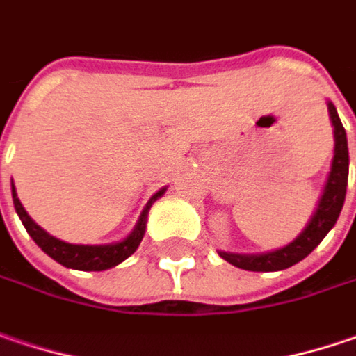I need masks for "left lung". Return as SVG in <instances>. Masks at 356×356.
Returning a JSON list of instances; mask_svg holds the SVG:
<instances>
[{"label":"left lung","instance_id":"1","mask_svg":"<svg viewBox=\"0 0 356 356\" xmlns=\"http://www.w3.org/2000/svg\"><path fill=\"white\" fill-rule=\"evenodd\" d=\"M329 116L332 122V132H334V156L330 164L329 180L325 184L323 196L318 200L316 212L312 214L311 222L307 228L296 236V238L278 248L273 252H262V254H238V252H224L218 250V254L230 262L232 266H238L242 270H252V273H276L293 266L307 258L312 250L321 244V240L329 234V230L339 220V214L345 204L348 182V146L347 132L341 124V118L337 114V108L329 102Z\"/></svg>","mask_w":356,"mask_h":356}]
</instances>
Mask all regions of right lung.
Masks as SVG:
<instances>
[{
  "instance_id": "obj_1",
  "label": "right lung",
  "mask_w": 356,
  "mask_h": 356,
  "mask_svg": "<svg viewBox=\"0 0 356 356\" xmlns=\"http://www.w3.org/2000/svg\"><path fill=\"white\" fill-rule=\"evenodd\" d=\"M166 192V188L158 190L150 200L146 208L142 210L138 224L134 226V230L120 242H112V244H70L63 240L56 238L51 234H47L42 226L31 220V216L26 212V208L22 206L15 186L11 182V196H13V206L15 212L19 216V220L26 226L27 234L33 238V242L44 250L47 257H51L56 262L63 264L65 268H76V270H108L112 266H116L120 262H124L128 257H132L136 248L140 246V242L144 238L146 232V218H148V210L150 206Z\"/></svg>"
}]
</instances>
